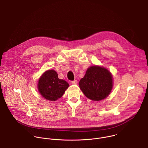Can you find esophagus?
Here are the masks:
<instances>
[{
	"label": "esophagus",
	"mask_w": 148,
	"mask_h": 148,
	"mask_svg": "<svg viewBox=\"0 0 148 148\" xmlns=\"http://www.w3.org/2000/svg\"><path fill=\"white\" fill-rule=\"evenodd\" d=\"M77 83H78V81L77 80H74V81H71V84H73V85H77Z\"/></svg>",
	"instance_id": "esophagus-1"
}]
</instances>
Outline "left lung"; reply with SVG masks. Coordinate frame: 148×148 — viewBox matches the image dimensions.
<instances>
[{"label":"left lung","instance_id":"1","mask_svg":"<svg viewBox=\"0 0 148 148\" xmlns=\"http://www.w3.org/2000/svg\"><path fill=\"white\" fill-rule=\"evenodd\" d=\"M82 92L92 101H101L110 94L113 80L111 73L103 67L93 66L89 67L79 82Z\"/></svg>","mask_w":148,"mask_h":148}]
</instances>
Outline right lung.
Listing matches in <instances>:
<instances>
[{
	"label": "right lung",
	"instance_id": "add662e5",
	"mask_svg": "<svg viewBox=\"0 0 148 148\" xmlns=\"http://www.w3.org/2000/svg\"><path fill=\"white\" fill-rule=\"evenodd\" d=\"M69 87V83L59 79L54 70L45 71L39 78L37 84L39 93L46 99L51 101L61 98Z\"/></svg>",
	"mask_w": 148,
	"mask_h": 148
}]
</instances>
